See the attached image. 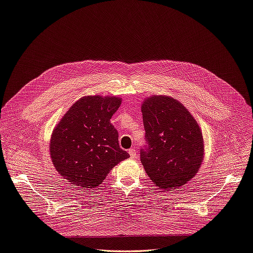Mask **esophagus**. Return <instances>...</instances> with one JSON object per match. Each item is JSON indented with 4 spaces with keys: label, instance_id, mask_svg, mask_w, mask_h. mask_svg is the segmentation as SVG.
Here are the masks:
<instances>
[{
    "label": "esophagus",
    "instance_id": "esophagus-1",
    "mask_svg": "<svg viewBox=\"0 0 253 253\" xmlns=\"http://www.w3.org/2000/svg\"><path fill=\"white\" fill-rule=\"evenodd\" d=\"M128 153H129V155H130V158H133V159H135L136 156H137V150H136L135 148H130V149L128 150Z\"/></svg>",
    "mask_w": 253,
    "mask_h": 253
}]
</instances>
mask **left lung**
<instances>
[{
  "label": "left lung",
  "mask_w": 253,
  "mask_h": 253,
  "mask_svg": "<svg viewBox=\"0 0 253 253\" xmlns=\"http://www.w3.org/2000/svg\"><path fill=\"white\" fill-rule=\"evenodd\" d=\"M147 145L141 163L162 189H177L194 178L204 158V140L197 120L176 99L152 95L142 104Z\"/></svg>",
  "instance_id": "obj_1"
}]
</instances>
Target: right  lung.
I'll use <instances>...</instances> for the list:
<instances>
[{
    "label": "right lung",
    "mask_w": 253,
    "mask_h": 253,
    "mask_svg": "<svg viewBox=\"0 0 253 253\" xmlns=\"http://www.w3.org/2000/svg\"><path fill=\"white\" fill-rule=\"evenodd\" d=\"M117 97L88 95L78 100L59 120L50 140L55 170L74 186L92 189L129 154L120 148L112 115Z\"/></svg>",
    "instance_id": "obj_1"
}]
</instances>
